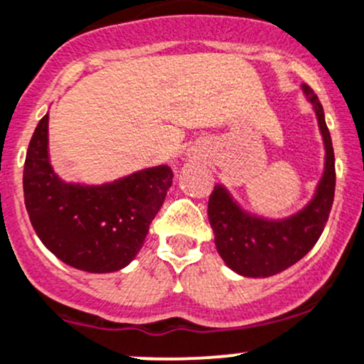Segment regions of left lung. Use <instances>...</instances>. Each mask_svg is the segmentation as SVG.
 <instances>
[{"label":"left lung","instance_id":"8db88e82","mask_svg":"<svg viewBox=\"0 0 364 364\" xmlns=\"http://www.w3.org/2000/svg\"><path fill=\"white\" fill-rule=\"evenodd\" d=\"M316 113L323 137L324 167L311 200L296 213L270 218L246 209L218 183L209 197L208 216L214 244L228 269L244 277H270L300 262L324 230L335 197V155L323 106L309 85H301Z\"/></svg>","mask_w":364,"mask_h":364}]
</instances>
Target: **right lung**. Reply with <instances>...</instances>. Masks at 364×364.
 Segmentation results:
<instances>
[{
    "label": "right lung",
    "instance_id": "obj_1",
    "mask_svg": "<svg viewBox=\"0 0 364 364\" xmlns=\"http://www.w3.org/2000/svg\"><path fill=\"white\" fill-rule=\"evenodd\" d=\"M172 176L162 164L101 185L64 181L50 162L47 113L26 155V209L36 235L60 262L90 274L117 272L143 247Z\"/></svg>",
    "mask_w": 364,
    "mask_h": 364
}]
</instances>
